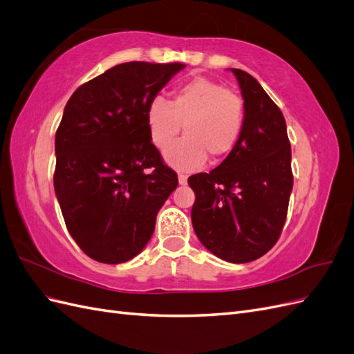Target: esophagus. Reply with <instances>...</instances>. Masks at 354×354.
<instances>
[{
    "label": "esophagus",
    "mask_w": 354,
    "mask_h": 354,
    "mask_svg": "<svg viewBox=\"0 0 354 354\" xmlns=\"http://www.w3.org/2000/svg\"><path fill=\"white\" fill-rule=\"evenodd\" d=\"M178 180H179V184H180V185H187V183H188V176H187V175H184V174H179V175H178Z\"/></svg>",
    "instance_id": "34e87169"
}]
</instances>
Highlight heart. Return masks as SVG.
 Returning a JSON list of instances; mask_svg holds the SVG:
<instances>
[{
  "mask_svg": "<svg viewBox=\"0 0 354 354\" xmlns=\"http://www.w3.org/2000/svg\"><path fill=\"white\" fill-rule=\"evenodd\" d=\"M149 139L165 151L185 126L186 138L166 151L170 166L196 170L206 158L221 161L233 153L245 130L243 99L224 84L196 77L179 86L170 102L156 97L147 111Z\"/></svg>",
  "mask_w": 354,
  "mask_h": 354,
  "instance_id": "b5f03b06",
  "label": "heart"
}]
</instances>
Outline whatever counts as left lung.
<instances>
[{
	"label": "left lung",
	"mask_w": 354,
	"mask_h": 354,
	"mask_svg": "<svg viewBox=\"0 0 354 354\" xmlns=\"http://www.w3.org/2000/svg\"><path fill=\"white\" fill-rule=\"evenodd\" d=\"M245 99L237 147L209 174L188 178L196 193L191 221L218 258L243 264L266 255L283 230L294 176L286 121L250 74L231 68Z\"/></svg>",
	"instance_id": "8db88e82"
}]
</instances>
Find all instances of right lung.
Listing matches in <instances>:
<instances>
[{
    "instance_id": "obj_1",
    "label": "right lung",
    "mask_w": 354,
    "mask_h": 354,
    "mask_svg": "<svg viewBox=\"0 0 354 354\" xmlns=\"http://www.w3.org/2000/svg\"><path fill=\"white\" fill-rule=\"evenodd\" d=\"M184 66L115 65L80 86L65 106L55 139V191L69 234L97 262L136 257L178 187L151 142L147 111Z\"/></svg>"
}]
</instances>
